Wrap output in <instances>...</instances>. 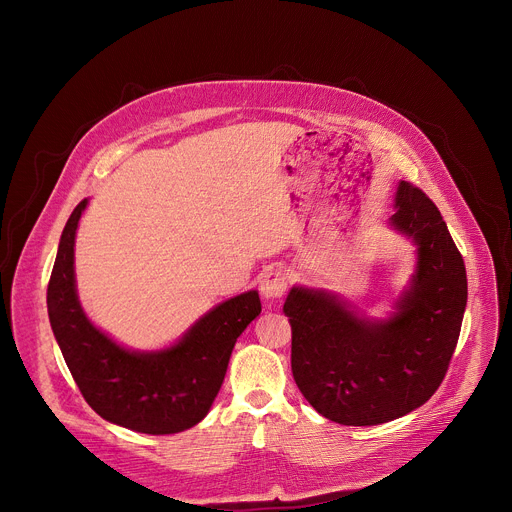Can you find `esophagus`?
Returning a JSON list of instances; mask_svg holds the SVG:
<instances>
[{
  "instance_id": "esophagus-1",
  "label": "esophagus",
  "mask_w": 512,
  "mask_h": 512,
  "mask_svg": "<svg viewBox=\"0 0 512 512\" xmlns=\"http://www.w3.org/2000/svg\"><path fill=\"white\" fill-rule=\"evenodd\" d=\"M287 287V277L283 271H267L261 277L259 291L265 300H279L283 296V291Z\"/></svg>"
}]
</instances>
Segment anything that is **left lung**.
<instances>
[{"instance_id":"obj_1","label":"left lung","mask_w":512,"mask_h":512,"mask_svg":"<svg viewBox=\"0 0 512 512\" xmlns=\"http://www.w3.org/2000/svg\"><path fill=\"white\" fill-rule=\"evenodd\" d=\"M389 227L415 247L407 283L381 318L336 291L296 283L283 314L291 371L308 403L340 425H379L421 407L446 377L468 300L466 267L437 206L401 180Z\"/></svg>"}]
</instances>
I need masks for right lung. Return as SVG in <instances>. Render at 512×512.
I'll use <instances>...</instances> for the list:
<instances>
[{"label": "right lung", "instance_id": "right-lung-1", "mask_svg": "<svg viewBox=\"0 0 512 512\" xmlns=\"http://www.w3.org/2000/svg\"><path fill=\"white\" fill-rule=\"evenodd\" d=\"M87 206L89 198L62 231L46 296L66 367L85 401L109 423L150 435L190 429L221 391L237 338L261 314L259 291L216 304L168 346L127 348L95 326L79 300L75 241Z\"/></svg>", "mask_w": 512, "mask_h": 512}]
</instances>
